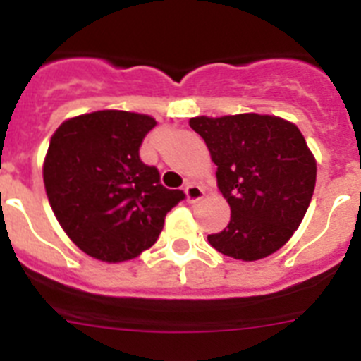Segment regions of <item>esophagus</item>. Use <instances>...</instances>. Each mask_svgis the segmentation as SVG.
<instances>
[{"label":"esophagus","mask_w":361,"mask_h":361,"mask_svg":"<svg viewBox=\"0 0 361 361\" xmlns=\"http://www.w3.org/2000/svg\"><path fill=\"white\" fill-rule=\"evenodd\" d=\"M184 193H186L188 202H191V204H195V202H199V200L204 199V190L193 183L186 184V188H184Z\"/></svg>","instance_id":"obj_1"}]
</instances>
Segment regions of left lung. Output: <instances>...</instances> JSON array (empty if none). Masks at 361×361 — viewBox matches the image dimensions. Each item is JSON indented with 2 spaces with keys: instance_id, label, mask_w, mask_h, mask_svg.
<instances>
[{
  "instance_id": "1",
  "label": "left lung",
  "mask_w": 361,
  "mask_h": 361,
  "mask_svg": "<svg viewBox=\"0 0 361 361\" xmlns=\"http://www.w3.org/2000/svg\"><path fill=\"white\" fill-rule=\"evenodd\" d=\"M216 164V186L231 208L229 224L208 235L226 257L260 260L291 238L317 183V162L295 124L273 116L193 117Z\"/></svg>"
}]
</instances>
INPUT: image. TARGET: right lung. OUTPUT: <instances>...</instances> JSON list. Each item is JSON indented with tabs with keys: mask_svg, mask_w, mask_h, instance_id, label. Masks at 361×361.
Returning a JSON list of instances; mask_svg holds the SVG:
<instances>
[{
	"mask_svg": "<svg viewBox=\"0 0 361 361\" xmlns=\"http://www.w3.org/2000/svg\"><path fill=\"white\" fill-rule=\"evenodd\" d=\"M155 119L121 110L92 111L56 130L43 180L54 215L70 240L103 262H123L152 247L166 213L184 191L161 184L139 157Z\"/></svg>",
	"mask_w": 361,
	"mask_h": 361,
	"instance_id": "add662e5",
	"label": "right lung"
}]
</instances>
